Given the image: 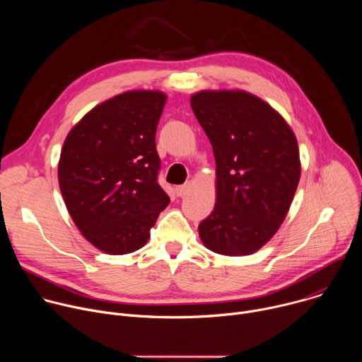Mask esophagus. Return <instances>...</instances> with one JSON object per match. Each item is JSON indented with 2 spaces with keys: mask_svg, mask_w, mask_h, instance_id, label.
<instances>
[{
  "mask_svg": "<svg viewBox=\"0 0 362 362\" xmlns=\"http://www.w3.org/2000/svg\"><path fill=\"white\" fill-rule=\"evenodd\" d=\"M190 189H192V183H185L182 186H177L175 189V192H176L177 196H185V194H187L190 192Z\"/></svg>",
  "mask_w": 362,
  "mask_h": 362,
  "instance_id": "obj_1",
  "label": "esophagus"
}]
</instances>
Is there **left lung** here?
Returning a JSON list of instances; mask_svg holds the SVG:
<instances>
[{
	"label": "left lung",
	"mask_w": 362,
	"mask_h": 362,
	"mask_svg": "<svg viewBox=\"0 0 362 362\" xmlns=\"http://www.w3.org/2000/svg\"><path fill=\"white\" fill-rule=\"evenodd\" d=\"M190 105L216 160V203L199 236L215 253L252 255L278 232L293 200L300 177L295 133L245 90H202Z\"/></svg>",
	"instance_id": "obj_1"
}]
</instances>
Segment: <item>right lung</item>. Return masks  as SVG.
Here are the masks:
<instances>
[{
  "mask_svg": "<svg viewBox=\"0 0 362 362\" xmlns=\"http://www.w3.org/2000/svg\"><path fill=\"white\" fill-rule=\"evenodd\" d=\"M166 93L130 90L93 107L69 132L59 160L66 208L98 250L144 246L170 199L158 183L156 129Z\"/></svg>",
  "mask_w": 362,
  "mask_h": 362,
  "instance_id": "add662e5",
  "label": "right lung"
}]
</instances>
